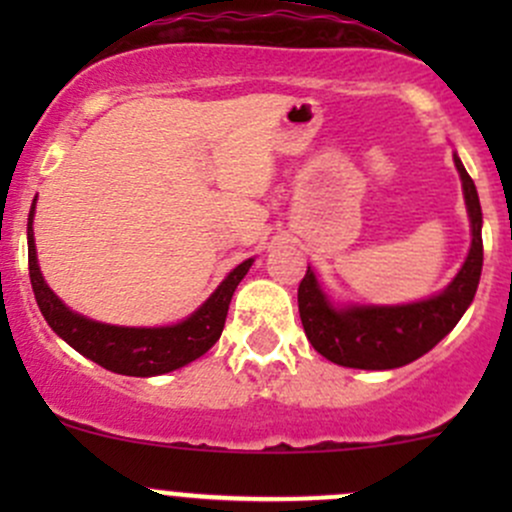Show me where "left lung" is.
<instances>
[{
    "mask_svg": "<svg viewBox=\"0 0 512 512\" xmlns=\"http://www.w3.org/2000/svg\"><path fill=\"white\" fill-rule=\"evenodd\" d=\"M453 163L471 220V250L441 292L409 304H339L307 267L297 289L299 317L312 347L329 361L349 369H399L431 352L471 307L483 270V213L476 183L458 153H453Z\"/></svg>",
    "mask_w": 512,
    "mask_h": 512,
    "instance_id": "1",
    "label": "left lung"
}]
</instances>
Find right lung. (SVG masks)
Masks as SVG:
<instances>
[{
  "instance_id": "add662e5",
  "label": "right lung",
  "mask_w": 512,
  "mask_h": 512,
  "mask_svg": "<svg viewBox=\"0 0 512 512\" xmlns=\"http://www.w3.org/2000/svg\"><path fill=\"white\" fill-rule=\"evenodd\" d=\"M34 208L36 198L29 210L27 223V245H29V277L36 304L44 314L46 324L64 339L69 347L84 354L86 359L96 361L103 369L123 376H160L168 371L190 364L203 356L220 339L225 327L230 299L247 270L252 267L255 257L240 262L218 289L195 309L190 317L180 319L165 327H118V324L96 322L66 307L54 289L46 285L41 275L39 260H36L34 245Z\"/></svg>"
}]
</instances>
